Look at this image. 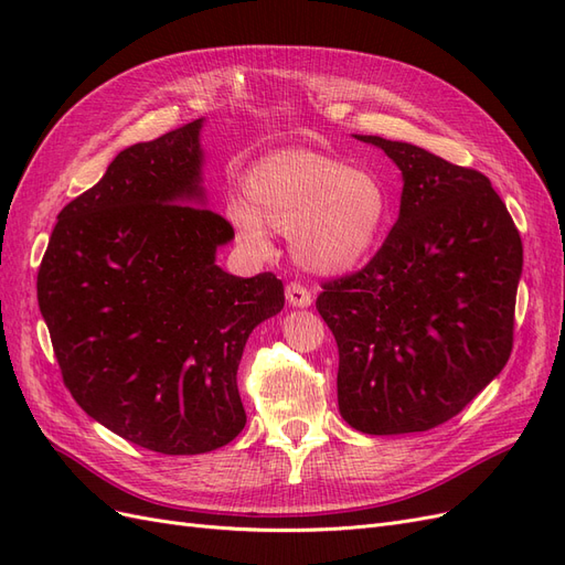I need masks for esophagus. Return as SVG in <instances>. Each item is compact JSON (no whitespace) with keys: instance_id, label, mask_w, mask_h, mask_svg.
I'll use <instances>...</instances> for the list:
<instances>
[{"instance_id":"obj_1","label":"esophagus","mask_w":565,"mask_h":565,"mask_svg":"<svg viewBox=\"0 0 565 565\" xmlns=\"http://www.w3.org/2000/svg\"><path fill=\"white\" fill-rule=\"evenodd\" d=\"M285 295H287L289 306H295V309H306V306H311V301H313L311 292L301 282H289Z\"/></svg>"}]
</instances>
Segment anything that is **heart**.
Listing matches in <instances>:
<instances>
[{
  "mask_svg": "<svg viewBox=\"0 0 565 565\" xmlns=\"http://www.w3.org/2000/svg\"><path fill=\"white\" fill-rule=\"evenodd\" d=\"M231 200L228 221L243 241L266 252L270 231L289 235L297 259L318 273H344L377 247L388 195L367 169L316 150H278L256 162Z\"/></svg>",
  "mask_w": 565,
  "mask_h": 565,
  "instance_id": "heart-1",
  "label": "heart"
}]
</instances>
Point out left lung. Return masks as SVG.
<instances>
[{
	"mask_svg": "<svg viewBox=\"0 0 565 565\" xmlns=\"http://www.w3.org/2000/svg\"><path fill=\"white\" fill-rule=\"evenodd\" d=\"M355 139L396 162L403 195L370 264L316 301L339 349V413L372 436L429 431L509 361L521 235L486 174L413 143Z\"/></svg>",
	"mask_w": 565,
	"mask_h": 565,
	"instance_id": "8db88e82",
	"label": "left lung"
}]
</instances>
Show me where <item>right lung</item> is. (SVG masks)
Wrapping results in <instances>:
<instances>
[{
	"label": "right lung",
	"instance_id": "right-lung-1",
	"mask_svg": "<svg viewBox=\"0 0 565 565\" xmlns=\"http://www.w3.org/2000/svg\"><path fill=\"white\" fill-rule=\"evenodd\" d=\"M202 119L125 148L58 214L38 301L63 384L125 440L200 455L245 429L237 365L256 324L282 311L273 273L216 266L233 226L207 210Z\"/></svg>",
	"mask_w": 565,
	"mask_h": 565
}]
</instances>
